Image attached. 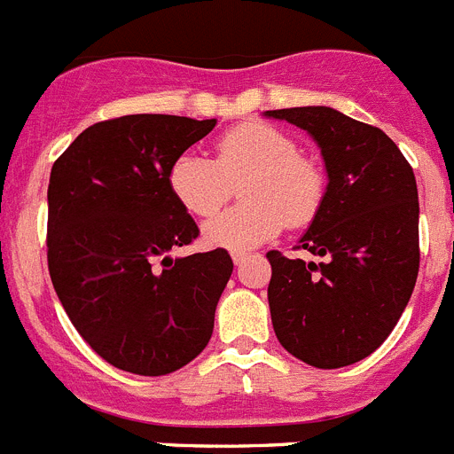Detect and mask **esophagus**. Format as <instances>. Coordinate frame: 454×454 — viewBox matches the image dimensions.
Returning <instances> with one entry per match:
<instances>
[{
    "mask_svg": "<svg viewBox=\"0 0 454 454\" xmlns=\"http://www.w3.org/2000/svg\"><path fill=\"white\" fill-rule=\"evenodd\" d=\"M244 260H247V253H242V251H232V262H235L237 267H239V264H242Z\"/></svg>",
    "mask_w": 454,
    "mask_h": 454,
    "instance_id": "obj_1",
    "label": "esophagus"
}]
</instances>
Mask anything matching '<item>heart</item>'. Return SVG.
<instances>
[{"instance_id": "obj_1", "label": "heart", "mask_w": 454, "mask_h": 454, "mask_svg": "<svg viewBox=\"0 0 454 454\" xmlns=\"http://www.w3.org/2000/svg\"><path fill=\"white\" fill-rule=\"evenodd\" d=\"M217 158L185 151L171 162L167 183L178 203L194 217H212L228 201L232 183L242 181V206L222 212L203 226L210 247L251 251L285 226L314 222L325 201V176L285 130L247 121L226 130L215 145Z\"/></svg>"}]
</instances>
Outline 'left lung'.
<instances>
[{
  "instance_id": "1",
  "label": "left lung",
  "mask_w": 454,
  "mask_h": 454,
  "mask_svg": "<svg viewBox=\"0 0 454 454\" xmlns=\"http://www.w3.org/2000/svg\"><path fill=\"white\" fill-rule=\"evenodd\" d=\"M321 146L328 190L301 244L321 262L269 251L278 341L317 369L369 357L391 334L419 276L414 169L378 126L325 106L267 110Z\"/></svg>"
}]
</instances>
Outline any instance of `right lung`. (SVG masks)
<instances>
[{
    "instance_id": "obj_1",
    "label": "right lung",
    "mask_w": 454,
    "mask_h": 454,
    "mask_svg": "<svg viewBox=\"0 0 454 454\" xmlns=\"http://www.w3.org/2000/svg\"><path fill=\"white\" fill-rule=\"evenodd\" d=\"M215 124L178 115L97 121L51 167L49 276L85 344L129 373L183 369L212 337L232 260L223 248L167 255L199 237L167 171Z\"/></svg>"
}]
</instances>
